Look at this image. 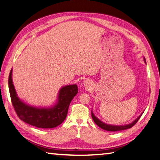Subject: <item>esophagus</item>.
<instances>
[{
    "mask_svg": "<svg viewBox=\"0 0 160 160\" xmlns=\"http://www.w3.org/2000/svg\"><path fill=\"white\" fill-rule=\"evenodd\" d=\"M90 84H91V83L89 82V81H88V80H84V85H85V86H86V87H88Z\"/></svg>",
    "mask_w": 160,
    "mask_h": 160,
    "instance_id": "34e87169",
    "label": "esophagus"
}]
</instances>
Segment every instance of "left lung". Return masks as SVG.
Listing matches in <instances>:
<instances>
[{
    "instance_id": "8db88e82",
    "label": "left lung",
    "mask_w": 160,
    "mask_h": 160,
    "mask_svg": "<svg viewBox=\"0 0 160 160\" xmlns=\"http://www.w3.org/2000/svg\"><path fill=\"white\" fill-rule=\"evenodd\" d=\"M144 61L146 63V59L144 57ZM142 113L141 114L140 116L137 117L134 121H133L132 122H131V123L128 124V125H113L106 124V123H105V122H103L102 121H100L99 118L96 117L95 116V114H93V112H92V111H91V116H92V119H93L94 122H95V124L98 126H99L100 128L104 129V130H106V131H109V132H117V131H121V130H124V129L131 128L132 126L134 125L136 122H138V121L140 119V117L142 116Z\"/></svg>"
}]
</instances>
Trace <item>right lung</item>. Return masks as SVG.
<instances>
[{
	"instance_id": "1",
	"label": "right lung",
	"mask_w": 160,
	"mask_h": 160,
	"mask_svg": "<svg viewBox=\"0 0 160 160\" xmlns=\"http://www.w3.org/2000/svg\"><path fill=\"white\" fill-rule=\"evenodd\" d=\"M9 89L12 104L22 121L39 128H54L64 121L69 106L78 93L76 84L62 87L58 91L57 102L51 107L39 108L30 106L18 97L13 84L12 69L9 76Z\"/></svg>"
}]
</instances>
